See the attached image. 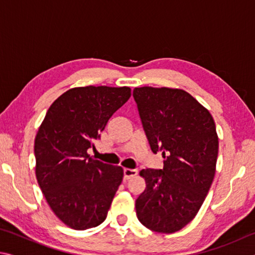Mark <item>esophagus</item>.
<instances>
[{"label":"esophagus","mask_w":255,"mask_h":255,"mask_svg":"<svg viewBox=\"0 0 255 255\" xmlns=\"http://www.w3.org/2000/svg\"><path fill=\"white\" fill-rule=\"evenodd\" d=\"M135 175H137V170H135V169H124V179L125 180L130 179Z\"/></svg>","instance_id":"esophagus-1"}]
</instances>
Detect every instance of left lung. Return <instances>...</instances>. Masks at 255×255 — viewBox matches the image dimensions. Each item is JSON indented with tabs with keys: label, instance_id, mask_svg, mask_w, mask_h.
I'll return each instance as SVG.
<instances>
[{
	"label": "left lung",
	"instance_id": "8db88e82",
	"mask_svg": "<svg viewBox=\"0 0 255 255\" xmlns=\"http://www.w3.org/2000/svg\"><path fill=\"white\" fill-rule=\"evenodd\" d=\"M132 97L150 149L165 158L162 170L140 171L146 188L136 199L137 218L150 231L170 234L195 218L213 183L215 122L183 90L143 86Z\"/></svg>",
	"mask_w": 255,
	"mask_h": 255
}]
</instances>
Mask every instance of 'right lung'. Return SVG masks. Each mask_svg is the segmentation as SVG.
Here are the masks:
<instances>
[{
    "label": "right lung",
    "mask_w": 255,
    "mask_h": 255,
    "mask_svg": "<svg viewBox=\"0 0 255 255\" xmlns=\"http://www.w3.org/2000/svg\"><path fill=\"white\" fill-rule=\"evenodd\" d=\"M130 98V89L74 88L47 111L34 139L38 184L54 214L77 231L105 222L124 170L88 154L111 116Z\"/></svg>",
    "instance_id": "obj_1"
}]
</instances>
